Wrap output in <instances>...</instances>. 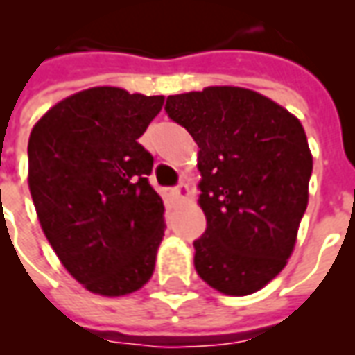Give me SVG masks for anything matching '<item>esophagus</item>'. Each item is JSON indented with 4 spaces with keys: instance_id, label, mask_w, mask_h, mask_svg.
<instances>
[{
    "instance_id": "esophagus-1",
    "label": "esophagus",
    "mask_w": 355,
    "mask_h": 355,
    "mask_svg": "<svg viewBox=\"0 0 355 355\" xmlns=\"http://www.w3.org/2000/svg\"><path fill=\"white\" fill-rule=\"evenodd\" d=\"M186 193H188V186L186 184H178L175 186V188H171V196H173L175 200H178V198H184Z\"/></svg>"
}]
</instances>
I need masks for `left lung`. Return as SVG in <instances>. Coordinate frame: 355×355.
Returning <instances> with one entry per match:
<instances>
[{
    "instance_id": "obj_1",
    "label": "left lung",
    "mask_w": 355,
    "mask_h": 355,
    "mask_svg": "<svg viewBox=\"0 0 355 355\" xmlns=\"http://www.w3.org/2000/svg\"><path fill=\"white\" fill-rule=\"evenodd\" d=\"M165 112L200 146V205L207 228L193 241L196 272L232 297L282 272L308 205L312 154L297 117L241 87L167 96Z\"/></svg>"
}]
</instances>
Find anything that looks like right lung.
Masks as SVG:
<instances>
[{"label": "right lung", "instance_id": "add662e5", "mask_svg": "<svg viewBox=\"0 0 355 355\" xmlns=\"http://www.w3.org/2000/svg\"><path fill=\"white\" fill-rule=\"evenodd\" d=\"M163 96L93 87L45 114L28 140V184L51 247L85 289L121 297L152 277L165 207L139 142Z\"/></svg>", "mask_w": 355, "mask_h": 355}]
</instances>
